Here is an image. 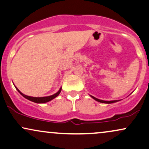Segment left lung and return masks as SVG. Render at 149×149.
I'll return each instance as SVG.
<instances>
[{
    "mask_svg": "<svg viewBox=\"0 0 149 149\" xmlns=\"http://www.w3.org/2000/svg\"><path fill=\"white\" fill-rule=\"evenodd\" d=\"M91 97L92 98H93L95 100H96L97 102H101V103H106V104H111V103H114V102H118L120 100H111V101H105V100H100V99H97L96 97L92 96L91 95Z\"/></svg>",
    "mask_w": 149,
    "mask_h": 149,
    "instance_id": "1",
    "label": "left lung"
}]
</instances>
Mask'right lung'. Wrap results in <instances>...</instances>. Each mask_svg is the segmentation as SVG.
<instances>
[{"label":"right lung","instance_id":"add662e5","mask_svg":"<svg viewBox=\"0 0 149 149\" xmlns=\"http://www.w3.org/2000/svg\"><path fill=\"white\" fill-rule=\"evenodd\" d=\"M16 88L17 89V91H18L19 93L21 94V95L23 96L24 97H25L26 99L29 100L30 101H32L33 102H36V103H46L47 102H49L52 100L54 99L56 97H57L58 95H59L60 93H61V89L62 88H61L59 89V91H58L57 93H56L55 94H54V95H49V96H46V97H31V96H28V95H26L23 94L22 93H21L19 90H18V88H16V86H15Z\"/></svg>","mask_w":149,"mask_h":149}]
</instances>
